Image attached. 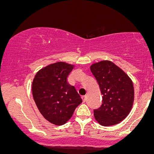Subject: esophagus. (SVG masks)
I'll return each instance as SVG.
<instances>
[{"label": "esophagus", "instance_id": "obj_1", "mask_svg": "<svg viewBox=\"0 0 154 154\" xmlns=\"http://www.w3.org/2000/svg\"><path fill=\"white\" fill-rule=\"evenodd\" d=\"M81 98H82V101H83V103H85V102L86 101V96H82L81 97Z\"/></svg>", "mask_w": 154, "mask_h": 154}]
</instances>
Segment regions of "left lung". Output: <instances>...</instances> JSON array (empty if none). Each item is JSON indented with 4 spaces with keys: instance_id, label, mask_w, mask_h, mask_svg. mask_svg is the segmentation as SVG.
Masks as SVG:
<instances>
[{
    "instance_id": "obj_1",
    "label": "left lung",
    "mask_w": 154,
    "mask_h": 154,
    "mask_svg": "<svg viewBox=\"0 0 154 154\" xmlns=\"http://www.w3.org/2000/svg\"><path fill=\"white\" fill-rule=\"evenodd\" d=\"M90 70L103 95L101 107L94 110L96 120L105 126L119 124L132 108L134 101L132 81L122 69L108 60L92 64Z\"/></svg>"
}]
</instances>
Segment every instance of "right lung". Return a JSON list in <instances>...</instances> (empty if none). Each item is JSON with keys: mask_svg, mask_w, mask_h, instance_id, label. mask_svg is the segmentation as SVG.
I'll return each mask as SVG.
<instances>
[{"mask_svg": "<svg viewBox=\"0 0 154 154\" xmlns=\"http://www.w3.org/2000/svg\"><path fill=\"white\" fill-rule=\"evenodd\" d=\"M73 65L57 62L40 69L33 79V99L41 114L55 125L61 126L72 117L82 101L67 82Z\"/></svg>", "mask_w": 154, "mask_h": 154, "instance_id": "obj_1", "label": "right lung"}]
</instances>
